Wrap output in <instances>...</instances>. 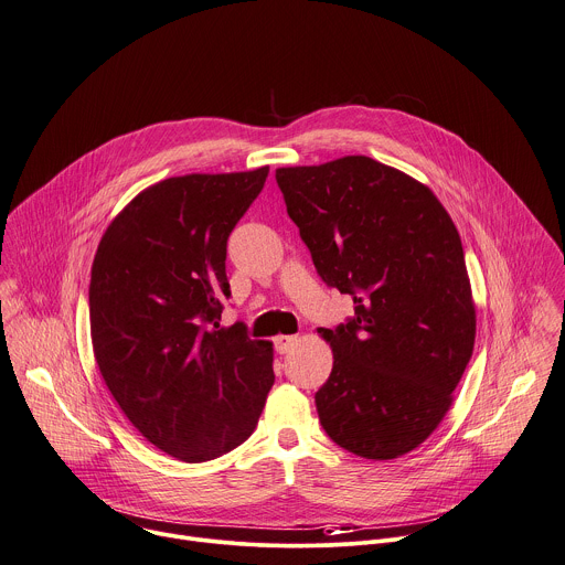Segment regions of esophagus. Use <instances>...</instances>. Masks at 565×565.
I'll use <instances>...</instances> for the list:
<instances>
[{"instance_id": "esophagus-1", "label": "esophagus", "mask_w": 565, "mask_h": 565, "mask_svg": "<svg viewBox=\"0 0 565 565\" xmlns=\"http://www.w3.org/2000/svg\"><path fill=\"white\" fill-rule=\"evenodd\" d=\"M297 341H299V337H295V334H290V337H277L275 348H277V352H279V354H288V352H292V350H295Z\"/></svg>"}]
</instances>
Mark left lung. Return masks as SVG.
<instances>
[{
	"mask_svg": "<svg viewBox=\"0 0 565 565\" xmlns=\"http://www.w3.org/2000/svg\"><path fill=\"white\" fill-rule=\"evenodd\" d=\"M275 177L319 277L354 301L348 323L319 328L334 356L319 422L356 457L397 459L441 424L472 356L461 237L426 183L363 154Z\"/></svg>",
	"mask_w": 565,
	"mask_h": 565,
	"instance_id": "1",
	"label": "left lung"
}]
</instances>
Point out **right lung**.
Here are the masks:
<instances>
[{"label":"right lung","mask_w":565,"mask_h":565,"mask_svg":"<svg viewBox=\"0 0 565 565\" xmlns=\"http://www.w3.org/2000/svg\"><path fill=\"white\" fill-rule=\"evenodd\" d=\"M268 166L193 172L141 191L106 228L90 270V339L130 424L166 455L202 463L244 444L275 384L273 343L220 326L226 242Z\"/></svg>","instance_id":"1"}]
</instances>
